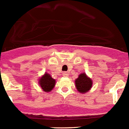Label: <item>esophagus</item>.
Masks as SVG:
<instances>
[{
	"mask_svg": "<svg viewBox=\"0 0 129 129\" xmlns=\"http://www.w3.org/2000/svg\"><path fill=\"white\" fill-rule=\"evenodd\" d=\"M67 72H64L63 74H62V76H64V77H66V76H67Z\"/></svg>",
	"mask_w": 129,
	"mask_h": 129,
	"instance_id": "obj_1",
	"label": "esophagus"
}]
</instances>
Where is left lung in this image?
Instances as JSON below:
<instances>
[{
    "instance_id": "obj_1",
    "label": "left lung",
    "mask_w": 129,
    "mask_h": 129,
    "mask_svg": "<svg viewBox=\"0 0 129 129\" xmlns=\"http://www.w3.org/2000/svg\"><path fill=\"white\" fill-rule=\"evenodd\" d=\"M93 81L85 73H81L78 77L75 79L76 89L81 94H85L89 92L92 87Z\"/></svg>"
}]
</instances>
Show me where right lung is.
<instances>
[{
	"label": "right lung",
	"mask_w": 129,
	"mask_h": 129,
	"mask_svg": "<svg viewBox=\"0 0 129 129\" xmlns=\"http://www.w3.org/2000/svg\"><path fill=\"white\" fill-rule=\"evenodd\" d=\"M55 83H56L55 79L52 78L51 75L48 74L47 72L45 73L41 77H40L38 81L39 86L45 92L52 91L55 85Z\"/></svg>",
	"instance_id": "add662e5"
}]
</instances>
